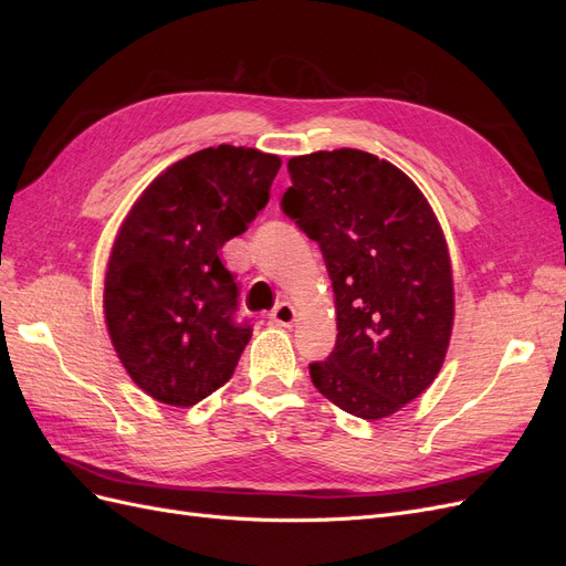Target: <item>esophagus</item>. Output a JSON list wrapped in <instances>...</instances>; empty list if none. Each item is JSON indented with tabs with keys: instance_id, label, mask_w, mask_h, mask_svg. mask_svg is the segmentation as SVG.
Here are the masks:
<instances>
[{
	"instance_id": "34e87169",
	"label": "esophagus",
	"mask_w": 566,
	"mask_h": 566,
	"mask_svg": "<svg viewBox=\"0 0 566 566\" xmlns=\"http://www.w3.org/2000/svg\"><path fill=\"white\" fill-rule=\"evenodd\" d=\"M269 318H271V323H276V325H283V328H290V325H293V323H295L297 314H295V310H293V304H287V302H281V304H276V306H273V312L269 314Z\"/></svg>"
}]
</instances>
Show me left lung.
Returning a JSON list of instances; mask_svg holds the SVG:
<instances>
[{"label":"left lung","mask_w":566,"mask_h":566,"mask_svg":"<svg viewBox=\"0 0 566 566\" xmlns=\"http://www.w3.org/2000/svg\"><path fill=\"white\" fill-rule=\"evenodd\" d=\"M281 210L318 243L333 281L337 339L310 364L347 413L380 420L432 385L453 328L447 241L418 186L356 148L290 158Z\"/></svg>","instance_id":"obj_1"}]
</instances>
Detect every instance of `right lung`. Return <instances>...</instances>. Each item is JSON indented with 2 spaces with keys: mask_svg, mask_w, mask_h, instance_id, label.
I'll return each instance as SVG.
<instances>
[{
  "mask_svg": "<svg viewBox=\"0 0 566 566\" xmlns=\"http://www.w3.org/2000/svg\"><path fill=\"white\" fill-rule=\"evenodd\" d=\"M281 158L193 153L134 202L111 252L104 310L119 361L148 397L193 406L231 380L252 335L219 250L266 208Z\"/></svg>",
  "mask_w": 566,
  "mask_h": 566,
  "instance_id": "right-lung-1",
  "label": "right lung"
}]
</instances>
